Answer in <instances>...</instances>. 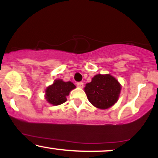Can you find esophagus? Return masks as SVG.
Segmentation results:
<instances>
[{
  "label": "esophagus",
  "instance_id": "34e87169",
  "mask_svg": "<svg viewBox=\"0 0 158 158\" xmlns=\"http://www.w3.org/2000/svg\"><path fill=\"white\" fill-rule=\"evenodd\" d=\"M77 85L78 87H79V88H83V82H81V81H79V82H77Z\"/></svg>",
  "mask_w": 158,
  "mask_h": 158
}]
</instances>
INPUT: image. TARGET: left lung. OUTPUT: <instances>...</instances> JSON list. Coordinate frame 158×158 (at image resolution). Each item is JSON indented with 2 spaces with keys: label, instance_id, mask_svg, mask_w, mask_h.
Segmentation results:
<instances>
[{
  "label": "left lung",
  "instance_id": "left-lung-1",
  "mask_svg": "<svg viewBox=\"0 0 158 158\" xmlns=\"http://www.w3.org/2000/svg\"><path fill=\"white\" fill-rule=\"evenodd\" d=\"M120 90L118 81L109 74L96 75L85 88L89 102L100 109H107L115 104Z\"/></svg>",
  "mask_w": 158,
  "mask_h": 158
}]
</instances>
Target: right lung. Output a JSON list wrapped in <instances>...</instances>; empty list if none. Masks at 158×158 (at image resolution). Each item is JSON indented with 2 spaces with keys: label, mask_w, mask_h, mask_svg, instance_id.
<instances>
[{
  "label": "right lung",
  "mask_w": 158,
  "mask_h": 158,
  "mask_svg": "<svg viewBox=\"0 0 158 158\" xmlns=\"http://www.w3.org/2000/svg\"><path fill=\"white\" fill-rule=\"evenodd\" d=\"M75 88L76 86L71 81L64 82L61 79H57L46 89L45 98L52 106H59L66 102V97Z\"/></svg>",
  "instance_id": "add662e5"
}]
</instances>
